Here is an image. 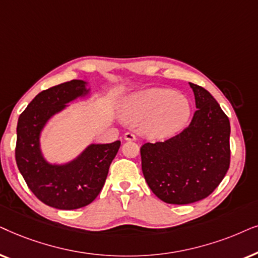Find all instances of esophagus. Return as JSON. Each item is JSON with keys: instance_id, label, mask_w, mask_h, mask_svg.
I'll list each match as a JSON object with an SVG mask.
<instances>
[{"instance_id": "esophagus-1", "label": "esophagus", "mask_w": 258, "mask_h": 258, "mask_svg": "<svg viewBox=\"0 0 258 258\" xmlns=\"http://www.w3.org/2000/svg\"><path fill=\"white\" fill-rule=\"evenodd\" d=\"M123 138H125V140H130V142H132V140H136L137 137L135 133L132 132H126L125 135H123Z\"/></svg>"}]
</instances>
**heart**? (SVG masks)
I'll return each instance as SVG.
<instances>
[{"label":"heart","mask_w":258,"mask_h":258,"mask_svg":"<svg viewBox=\"0 0 258 258\" xmlns=\"http://www.w3.org/2000/svg\"><path fill=\"white\" fill-rule=\"evenodd\" d=\"M190 114L187 99L165 88L139 92L128 99L122 108V115L127 121H145L144 133L151 139H165L176 135L186 125Z\"/></svg>","instance_id":"b5f03b06"}]
</instances>
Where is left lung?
I'll use <instances>...</instances> for the list:
<instances>
[{
	"instance_id": "1",
	"label": "left lung",
	"mask_w": 258,
	"mask_h": 258,
	"mask_svg": "<svg viewBox=\"0 0 258 258\" xmlns=\"http://www.w3.org/2000/svg\"><path fill=\"white\" fill-rule=\"evenodd\" d=\"M196 107L190 125L178 135L140 147L147 185L169 204H190L207 198L230 166V121L207 89L188 82Z\"/></svg>"
}]
</instances>
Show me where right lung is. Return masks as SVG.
<instances>
[{"mask_svg":"<svg viewBox=\"0 0 258 258\" xmlns=\"http://www.w3.org/2000/svg\"><path fill=\"white\" fill-rule=\"evenodd\" d=\"M85 82L71 80L41 92L17 122L15 159L30 191L48 207L74 210L91 204L104 186L120 142L91 145L67 165H50L41 156L39 137L47 120L86 93Z\"/></svg>","mask_w":258,"mask_h":258,"instance_id":"obj_1","label":"right lung"}]
</instances>
